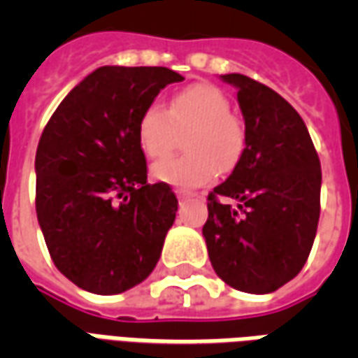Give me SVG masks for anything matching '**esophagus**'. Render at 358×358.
I'll use <instances>...</instances> for the list:
<instances>
[{
  "instance_id": "34e87169",
  "label": "esophagus",
  "mask_w": 358,
  "mask_h": 358,
  "mask_svg": "<svg viewBox=\"0 0 358 358\" xmlns=\"http://www.w3.org/2000/svg\"><path fill=\"white\" fill-rule=\"evenodd\" d=\"M174 194H176V197H178V201H189V199H194V197H197V195L194 194V192H187V189H182V187H176L174 189Z\"/></svg>"
}]
</instances>
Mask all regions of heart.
<instances>
[{"mask_svg": "<svg viewBox=\"0 0 358 358\" xmlns=\"http://www.w3.org/2000/svg\"><path fill=\"white\" fill-rule=\"evenodd\" d=\"M222 90L210 84H194L174 95L164 110L159 103L148 105L138 120V141L151 159L171 153L176 132L184 138L187 153L164 157L151 166L159 182L171 186L197 187L215 178L218 171H232L245 151L248 136Z\"/></svg>", "mask_w": 358, "mask_h": 358, "instance_id": "obj_1", "label": "heart"}]
</instances>
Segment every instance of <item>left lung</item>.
<instances>
[{"instance_id": "obj_1", "label": "left lung", "mask_w": 358, "mask_h": 358, "mask_svg": "<svg viewBox=\"0 0 358 358\" xmlns=\"http://www.w3.org/2000/svg\"><path fill=\"white\" fill-rule=\"evenodd\" d=\"M220 78L238 90L248 143L232 174L209 194L203 238L220 280L263 295L307 263L320 217V161L303 118L282 95L243 74Z\"/></svg>"}]
</instances>
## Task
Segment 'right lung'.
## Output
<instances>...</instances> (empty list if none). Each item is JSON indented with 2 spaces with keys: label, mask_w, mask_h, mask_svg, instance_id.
I'll use <instances>...</instances> for the list:
<instances>
[{
  "label": "right lung",
  "mask_w": 358,
  "mask_h": 358,
  "mask_svg": "<svg viewBox=\"0 0 358 358\" xmlns=\"http://www.w3.org/2000/svg\"><path fill=\"white\" fill-rule=\"evenodd\" d=\"M164 66H99L59 103L36 151V213L61 274L115 295L153 272L178 210L169 184H148L138 120Z\"/></svg>",
  "instance_id": "1"
}]
</instances>
